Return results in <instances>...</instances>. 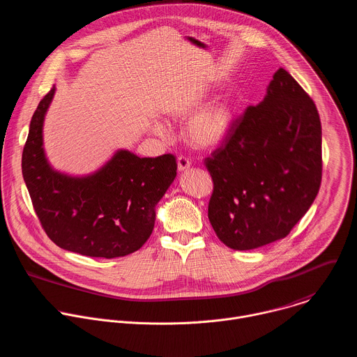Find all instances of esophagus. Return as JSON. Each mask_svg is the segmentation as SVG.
<instances>
[{
  "label": "esophagus",
  "instance_id": "34e87169",
  "mask_svg": "<svg viewBox=\"0 0 357 357\" xmlns=\"http://www.w3.org/2000/svg\"><path fill=\"white\" fill-rule=\"evenodd\" d=\"M176 161H178V169H179V171H185V169H188V168L190 167V160L186 158V157H183V155L178 157Z\"/></svg>",
  "mask_w": 357,
  "mask_h": 357
}]
</instances>
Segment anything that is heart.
<instances>
[{
    "label": "heart",
    "mask_w": 357,
    "mask_h": 357,
    "mask_svg": "<svg viewBox=\"0 0 357 357\" xmlns=\"http://www.w3.org/2000/svg\"><path fill=\"white\" fill-rule=\"evenodd\" d=\"M202 102L195 99L185 102L172 110L175 117H188L199 110ZM231 125V110L227 103L218 102L196 114L188 123L186 136L197 149H211L218 146L227 136ZM154 132L165 135L167 130L161 123L154 125Z\"/></svg>",
    "instance_id": "obj_1"
}]
</instances>
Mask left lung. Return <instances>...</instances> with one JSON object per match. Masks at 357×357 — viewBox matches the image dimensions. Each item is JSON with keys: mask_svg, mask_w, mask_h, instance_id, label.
<instances>
[{"mask_svg": "<svg viewBox=\"0 0 357 357\" xmlns=\"http://www.w3.org/2000/svg\"><path fill=\"white\" fill-rule=\"evenodd\" d=\"M321 137L314 100L279 68L265 99L234 119L204 158L213 179L208 220L222 244L248 251L290 234L321 186Z\"/></svg>", "mask_w": 357, "mask_h": 357, "instance_id": "left-lung-1", "label": "left lung"}]
</instances>
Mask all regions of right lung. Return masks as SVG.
Here are the masks:
<instances>
[{
  "mask_svg": "<svg viewBox=\"0 0 357 357\" xmlns=\"http://www.w3.org/2000/svg\"><path fill=\"white\" fill-rule=\"evenodd\" d=\"M54 86L39 102L22 153V175L49 238L89 258H119L140 250L155 222V204L176 176L172 154L140 158L117 151L98 172L71 178L50 168L42 128Z\"/></svg>",
  "mask_w": 357,
  "mask_h": 357,
  "instance_id": "right-lung-1",
  "label": "right lung"
}]
</instances>
